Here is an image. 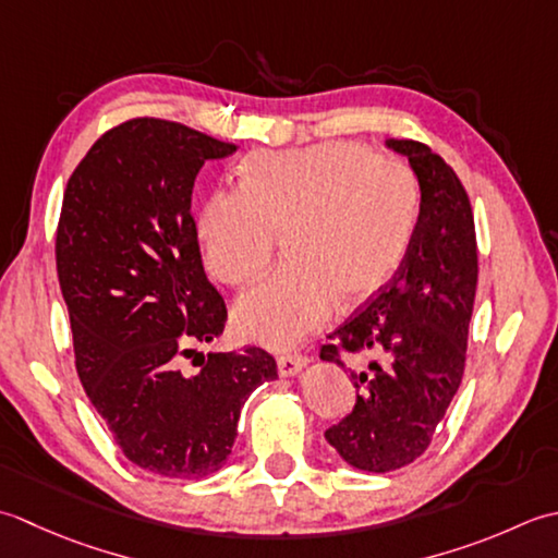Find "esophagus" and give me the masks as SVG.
I'll list each match as a JSON object with an SVG mask.
<instances>
[{
    "instance_id": "esophagus-1",
    "label": "esophagus",
    "mask_w": 558,
    "mask_h": 558,
    "mask_svg": "<svg viewBox=\"0 0 558 558\" xmlns=\"http://www.w3.org/2000/svg\"><path fill=\"white\" fill-rule=\"evenodd\" d=\"M305 366H308V359L299 356V354H287L277 359V368L281 378H291V375L301 373Z\"/></svg>"
}]
</instances>
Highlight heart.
I'll use <instances>...</instances> for the list:
<instances>
[{
  "instance_id": "obj_1",
  "label": "heart",
  "mask_w": 558,
  "mask_h": 558,
  "mask_svg": "<svg viewBox=\"0 0 558 558\" xmlns=\"http://www.w3.org/2000/svg\"><path fill=\"white\" fill-rule=\"evenodd\" d=\"M418 209L407 163L361 142L257 151L243 187L204 202L197 235L204 265L229 287L263 271L283 231L287 263L243 293L233 325L247 342L291 349L332 315L383 287L400 263Z\"/></svg>"
}]
</instances>
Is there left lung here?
<instances>
[{
	"label": "left lung",
	"instance_id": "obj_1",
	"mask_svg": "<svg viewBox=\"0 0 558 558\" xmlns=\"http://www.w3.org/2000/svg\"><path fill=\"white\" fill-rule=\"evenodd\" d=\"M422 190L404 259L378 293L329 335L323 361L349 368L356 404L325 438L363 472H392L422 458L458 392L476 293V235L470 197L426 144L388 140Z\"/></svg>",
	"mask_w": 558,
	"mask_h": 558
}]
</instances>
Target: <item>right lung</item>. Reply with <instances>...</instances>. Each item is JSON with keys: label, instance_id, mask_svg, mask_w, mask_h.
Instances as JSON below:
<instances>
[{"label": "right lung", "instance_id": "add662e5", "mask_svg": "<svg viewBox=\"0 0 558 558\" xmlns=\"http://www.w3.org/2000/svg\"><path fill=\"white\" fill-rule=\"evenodd\" d=\"M233 151L180 122H122L76 166L57 226L78 380L124 458L168 480L221 470L250 392L277 378L257 347L209 351L197 373L183 371L229 317L190 204L204 161Z\"/></svg>", "mask_w": 558, "mask_h": 558}]
</instances>
